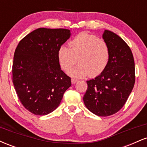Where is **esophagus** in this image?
Listing matches in <instances>:
<instances>
[{
    "label": "esophagus",
    "instance_id": "1",
    "mask_svg": "<svg viewBox=\"0 0 147 147\" xmlns=\"http://www.w3.org/2000/svg\"><path fill=\"white\" fill-rule=\"evenodd\" d=\"M78 82V80H77V79H71V82H72V84H75L76 82Z\"/></svg>",
    "mask_w": 147,
    "mask_h": 147
}]
</instances>
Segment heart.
Wrapping results in <instances>:
<instances>
[{
    "instance_id": "1",
    "label": "heart",
    "mask_w": 147,
    "mask_h": 147,
    "mask_svg": "<svg viewBox=\"0 0 147 147\" xmlns=\"http://www.w3.org/2000/svg\"><path fill=\"white\" fill-rule=\"evenodd\" d=\"M70 48L61 45L57 52L61 68L68 70L78 61V65L68 72L75 78L96 77L104 72L111 59L108 43L86 32L78 34L69 42Z\"/></svg>"
}]
</instances>
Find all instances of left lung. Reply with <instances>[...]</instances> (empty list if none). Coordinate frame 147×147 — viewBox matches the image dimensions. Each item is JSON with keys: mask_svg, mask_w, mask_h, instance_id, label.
<instances>
[{"mask_svg": "<svg viewBox=\"0 0 147 147\" xmlns=\"http://www.w3.org/2000/svg\"><path fill=\"white\" fill-rule=\"evenodd\" d=\"M103 38L111 49L107 68L100 75L87 81L85 106L101 117L112 115L124 106L135 84V62L131 48L121 37L105 30Z\"/></svg>", "mask_w": 147, "mask_h": 147, "instance_id": "8db88e82", "label": "left lung"}]
</instances>
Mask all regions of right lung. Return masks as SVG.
<instances>
[{
  "instance_id": "1",
  "label": "right lung",
  "mask_w": 147,
  "mask_h": 147,
  "mask_svg": "<svg viewBox=\"0 0 147 147\" xmlns=\"http://www.w3.org/2000/svg\"><path fill=\"white\" fill-rule=\"evenodd\" d=\"M67 29L38 28L22 38L15 50L12 82L20 102L32 113L48 115L58 107L71 79L57 58L70 38Z\"/></svg>"
}]
</instances>
